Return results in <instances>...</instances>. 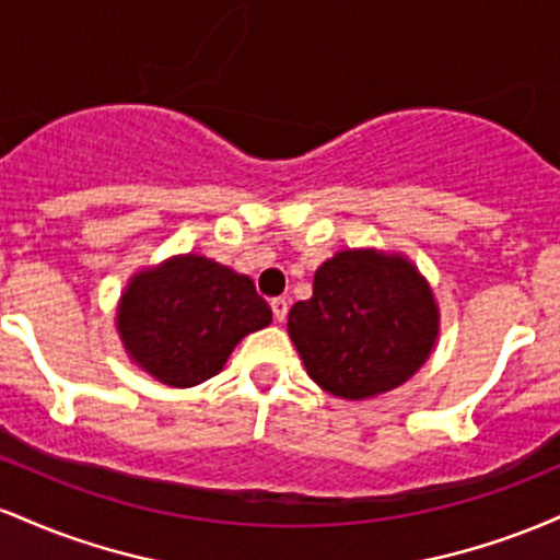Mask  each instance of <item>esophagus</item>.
<instances>
[{"mask_svg":"<svg viewBox=\"0 0 560 560\" xmlns=\"http://www.w3.org/2000/svg\"><path fill=\"white\" fill-rule=\"evenodd\" d=\"M271 311H273V318L281 324V320H284L287 313H289V302L284 298H273L271 300Z\"/></svg>","mask_w":560,"mask_h":560,"instance_id":"34e87169","label":"esophagus"}]
</instances>
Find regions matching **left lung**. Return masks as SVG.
<instances>
[{
    "instance_id": "8db88e82",
    "label": "left lung",
    "mask_w": 560,
    "mask_h": 560,
    "mask_svg": "<svg viewBox=\"0 0 560 560\" xmlns=\"http://www.w3.org/2000/svg\"><path fill=\"white\" fill-rule=\"evenodd\" d=\"M289 337L326 392L363 400L400 387L436 337L432 289L408 260L345 249L316 271L313 298L289 311Z\"/></svg>"
}]
</instances>
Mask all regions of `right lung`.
I'll return each mask as SVG.
<instances>
[{
  "instance_id": "obj_1",
  "label": "right lung",
  "mask_w": 560,
  "mask_h": 560,
  "mask_svg": "<svg viewBox=\"0 0 560 560\" xmlns=\"http://www.w3.org/2000/svg\"><path fill=\"white\" fill-rule=\"evenodd\" d=\"M268 324L253 279L197 255L133 276L118 311L128 355L168 387L215 376L244 334Z\"/></svg>"
}]
</instances>
